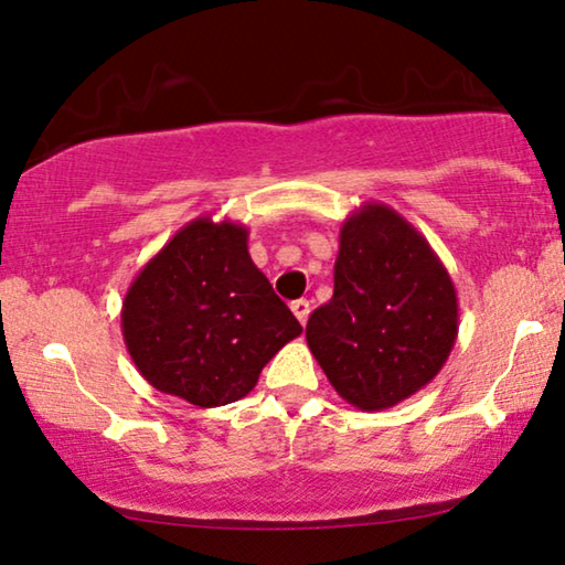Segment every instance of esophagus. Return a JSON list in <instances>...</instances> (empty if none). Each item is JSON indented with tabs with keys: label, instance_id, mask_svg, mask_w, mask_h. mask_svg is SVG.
<instances>
[{
	"label": "esophagus",
	"instance_id": "34e87169",
	"mask_svg": "<svg viewBox=\"0 0 565 565\" xmlns=\"http://www.w3.org/2000/svg\"><path fill=\"white\" fill-rule=\"evenodd\" d=\"M290 308H292V313H296V319H298L300 323H306V321H308V313H311V303H308L306 298L292 300Z\"/></svg>",
	"mask_w": 565,
	"mask_h": 565
}]
</instances>
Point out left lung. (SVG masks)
Instances as JSON below:
<instances>
[{
  "label": "left lung",
  "mask_w": 565,
  "mask_h": 565,
  "mask_svg": "<svg viewBox=\"0 0 565 565\" xmlns=\"http://www.w3.org/2000/svg\"><path fill=\"white\" fill-rule=\"evenodd\" d=\"M458 292L427 238L383 203L342 223L334 296L306 342L347 404L381 412L414 396L450 358Z\"/></svg>",
  "instance_id": "8db88e82"
}]
</instances>
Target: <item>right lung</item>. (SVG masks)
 <instances>
[{
  "label": "right lung",
  "mask_w": 565,
  "mask_h": 565,
  "mask_svg": "<svg viewBox=\"0 0 565 565\" xmlns=\"http://www.w3.org/2000/svg\"><path fill=\"white\" fill-rule=\"evenodd\" d=\"M246 242L242 223L200 215L130 282L122 339L157 391L200 408L234 404L300 337L303 327L254 265Z\"/></svg>",
  "instance_id": "add662e5"
}]
</instances>
